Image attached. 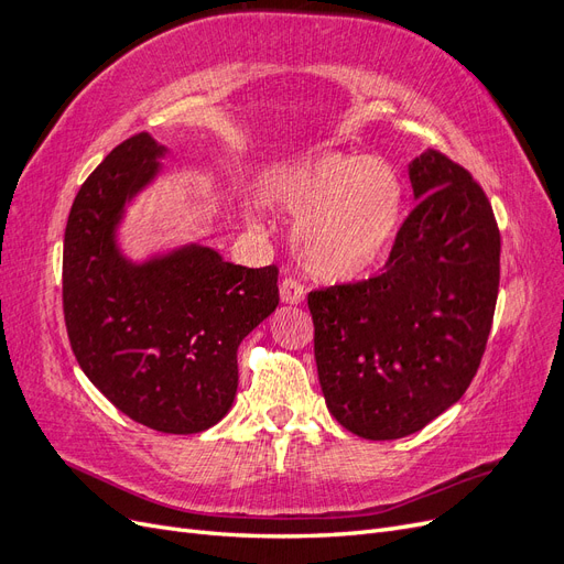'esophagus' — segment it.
Listing matches in <instances>:
<instances>
[{
    "label": "esophagus",
    "mask_w": 564,
    "mask_h": 564,
    "mask_svg": "<svg viewBox=\"0 0 564 564\" xmlns=\"http://www.w3.org/2000/svg\"><path fill=\"white\" fill-rule=\"evenodd\" d=\"M280 299L282 303L299 305L305 299V286L296 278H284L280 284Z\"/></svg>",
    "instance_id": "34e87169"
}]
</instances>
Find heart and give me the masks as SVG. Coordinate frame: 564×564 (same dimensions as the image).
<instances>
[{"mask_svg":"<svg viewBox=\"0 0 564 564\" xmlns=\"http://www.w3.org/2000/svg\"><path fill=\"white\" fill-rule=\"evenodd\" d=\"M275 202L299 214L294 247L311 275L344 282L386 259L400 230L404 185L381 158L319 152L286 166L272 185Z\"/></svg>","mask_w":564,"mask_h":564,"instance_id":"heart-1","label":"heart"}]
</instances>
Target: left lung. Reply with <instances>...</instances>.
I'll use <instances>...</instances> for the list:
<instances>
[{
    "instance_id": "left-lung-1",
    "label": "left lung",
    "mask_w": 564,
    "mask_h": 564,
    "mask_svg": "<svg viewBox=\"0 0 564 564\" xmlns=\"http://www.w3.org/2000/svg\"><path fill=\"white\" fill-rule=\"evenodd\" d=\"M409 181L416 204L381 275L308 294L324 402L365 440L412 435L460 400L499 296L501 235L482 187L435 150Z\"/></svg>"
}]
</instances>
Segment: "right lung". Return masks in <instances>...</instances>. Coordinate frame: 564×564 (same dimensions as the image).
<instances>
[{
  "label": "right lung",
  "mask_w": 564,
  "mask_h": 564,
  "mask_svg": "<svg viewBox=\"0 0 564 564\" xmlns=\"http://www.w3.org/2000/svg\"><path fill=\"white\" fill-rule=\"evenodd\" d=\"M164 152L135 133L82 183L65 226L63 315L82 371L119 412L193 435L230 412L237 348L280 303L278 265H235L199 245L124 259L115 230Z\"/></svg>",
  "instance_id": "right-lung-1"
}]
</instances>
